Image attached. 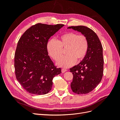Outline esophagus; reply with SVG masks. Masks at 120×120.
<instances>
[{
  "mask_svg": "<svg viewBox=\"0 0 120 120\" xmlns=\"http://www.w3.org/2000/svg\"><path fill=\"white\" fill-rule=\"evenodd\" d=\"M67 71V70H66V69H65V68H63L62 70H61V72H62L63 73H64V72H65Z\"/></svg>",
  "mask_w": 120,
  "mask_h": 120,
  "instance_id": "esophagus-1",
  "label": "esophagus"
}]
</instances>
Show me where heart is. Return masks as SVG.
<instances>
[{
    "instance_id": "heart-1",
    "label": "heart",
    "mask_w": 120,
    "mask_h": 120,
    "mask_svg": "<svg viewBox=\"0 0 120 120\" xmlns=\"http://www.w3.org/2000/svg\"><path fill=\"white\" fill-rule=\"evenodd\" d=\"M88 41L83 35H78L75 32H68L60 35L58 41L50 39L46 48L49 55L57 60L62 54V49L67 48V55L58 60V66L67 68L74 65L76 60L80 61L86 56L88 49Z\"/></svg>"
}]
</instances>
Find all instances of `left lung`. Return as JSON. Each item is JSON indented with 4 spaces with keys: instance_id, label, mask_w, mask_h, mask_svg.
I'll list each match as a JSON object with an SVG mask.
<instances>
[{
    "instance_id": "obj_1",
    "label": "left lung",
    "mask_w": 120,
    "mask_h": 120,
    "mask_svg": "<svg viewBox=\"0 0 120 120\" xmlns=\"http://www.w3.org/2000/svg\"><path fill=\"white\" fill-rule=\"evenodd\" d=\"M85 35L88 41V49L83 59L77 66L70 68L73 74L71 84L72 92L77 94L90 92L101 82L103 75V47L97 34L85 26H70Z\"/></svg>"
}]
</instances>
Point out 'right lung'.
<instances>
[{
	"mask_svg": "<svg viewBox=\"0 0 120 120\" xmlns=\"http://www.w3.org/2000/svg\"><path fill=\"white\" fill-rule=\"evenodd\" d=\"M64 26L38 23L25 31L17 43L14 68L17 81L28 93L45 95L52 88V79L61 73L48 55L49 38Z\"/></svg>",
	"mask_w": 120,
	"mask_h": 120,
	"instance_id": "add662e5",
	"label": "right lung"
}]
</instances>
